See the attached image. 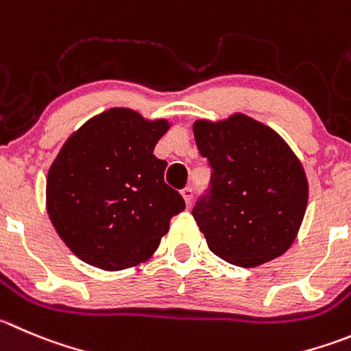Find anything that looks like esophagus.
I'll list each match as a JSON object with an SVG mask.
<instances>
[{
    "mask_svg": "<svg viewBox=\"0 0 351 351\" xmlns=\"http://www.w3.org/2000/svg\"><path fill=\"white\" fill-rule=\"evenodd\" d=\"M182 195H183V199H185V204L191 208L192 199H194V191H192V186H185V189L182 191Z\"/></svg>",
    "mask_w": 351,
    "mask_h": 351,
    "instance_id": "obj_1",
    "label": "esophagus"
}]
</instances>
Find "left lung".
I'll list each match as a JSON object with an SVG mask.
<instances>
[{"label": "left lung", "mask_w": 351, "mask_h": 351, "mask_svg": "<svg viewBox=\"0 0 351 351\" xmlns=\"http://www.w3.org/2000/svg\"><path fill=\"white\" fill-rule=\"evenodd\" d=\"M194 136L211 166L208 191L192 209L209 250L244 268L286 253L308 202L306 175L289 145L244 114L197 121Z\"/></svg>", "instance_id": "left-lung-1"}]
</instances>
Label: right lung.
Segmentation results:
<instances>
[{
  "label": "right lung",
  "instance_id": "obj_1",
  "mask_svg": "<svg viewBox=\"0 0 351 351\" xmlns=\"http://www.w3.org/2000/svg\"><path fill=\"white\" fill-rule=\"evenodd\" d=\"M130 109H110L71 135L47 178L55 230L84 263L123 270L159 247L169 221L185 209L165 183L168 162L154 147L168 131Z\"/></svg>",
  "mask_w": 351,
  "mask_h": 351
}]
</instances>
